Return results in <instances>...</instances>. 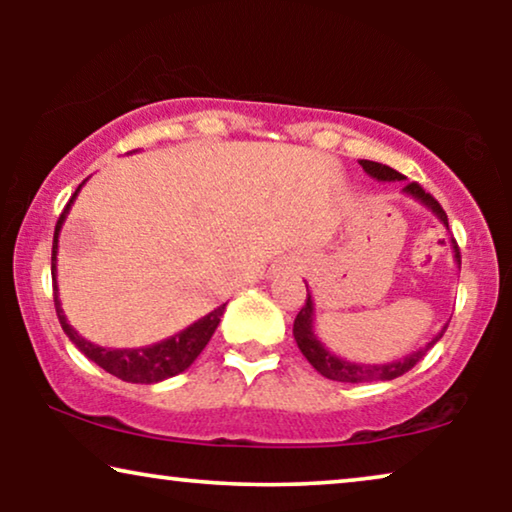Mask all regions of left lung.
Wrapping results in <instances>:
<instances>
[{"instance_id":"left-lung-1","label":"left lung","mask_w":512,"mask_h":512,"mask_svg":"<svg viewBox=\"0 0 512 512\" xmlns=\"http://www.w3.org/2000/svg\"><path fill=\"white\" fill-rule=\"evenodd\" d=\"M359 163L363 167V172L377 181H405L403 174L391 170L389 165L373 163V160H359ZM403 193L412 200L422 202V205L429 209V212L436 214L438 221L447 228V214L443 212V207H440L438 200L433 198V195L426 193L422 186L412 181V184L403 186ZM452 249H454V261H457V265H461L459 247L454 240H452ZM445 328H447V324L440 328V333L433 335V338L426 342L424 347H419L417 352L403 356V359H398V361H389V363L347 361V359H342V356L333 354L331 349H328L324 342L319 340L317 331H314V300H312L310 289H307V300H305L303 310L298 312L296 321H293V338H296L298 349L303 352L305 359L312 363V368L317 370V373H321L324 377H328V380H335V382L359 384V382H387V380H394V377H401L403 373H408V370L415 366V363L422 359V356L429 352V349L436 345L440 338H443Z\"/></svg>"}]
</instances>
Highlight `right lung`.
I'll return each mask as SVG.
<instances>
[{
  "label": "right lung",
  "instance_id": "add662e5",
  "mask_svg": "<svg viewBox=\"0 0 512 512\" xmlns=\"http://www.w3.org/2000/svg\"><path fill=\"white\" fill-rule=\"evenodd\" d=\"M86 184V181H83ZM76 188V193L69 198L67 207L62 209L58 223H55V235H53V256H51V275H53V300H55V312H58L62 331L67 333V338L74 342L76 349L83 356H88L90 361H95L97 366L107 370V373L116 375L118 380L132 382V384H156L163 382L167 377H174L191 366V363L198 359L202 349L207 347V342L212 340V335L219 326L223 317V310L226 305L216 307L198 321H193L191 326H186L184 331L170 335V338L156 342V345L146 347H128V349H114V347H100L95 342L81 338L79 333L69 326V321L62 312L60 293H58V237L62 230V223H65L69 209H72L76 195H79L81 186Z\"/></svg>",
  "mask_w": 512,
  "mask_h": 512
}]
</instances>
